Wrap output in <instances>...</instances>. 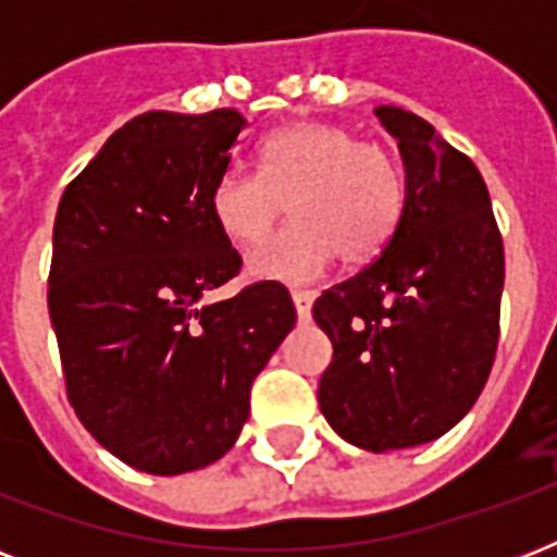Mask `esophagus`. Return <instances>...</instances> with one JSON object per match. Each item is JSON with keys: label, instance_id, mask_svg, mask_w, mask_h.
<instances>
[{"label": "esophagus", "instance_id": "obj_1", "mask_svg": "<svg viewBox=\"0 0 557 557\" xmlns=\"http://www.w3.org/2000/svg\"><path fill=\"white\" fill-rule=\"evenodd\" d=\"M292 300H295L297 318H300V321H309L314 304V292H309V288H295V292H292Z\"/></svg>", "mask_w": 557, "mask_h": 557}]
</instances>
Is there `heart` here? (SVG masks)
I'll use <instances>...</instances> for the list:
<instances>
[{
    "instance_id": "b5f03b06",
    "label": "heart",
    "mask_w": 557,
    "mask_h": 557,
    "mask_svg": "<svg viewBox=\"0 0 557 557\" xmlns=\"http://www.w3.org/2000/svg\"><path fill=\"white\" fill-rule=\"evenodd\" d=\"M288 199L292 225L248 257L265 280H309L335 257L361 265L393 239L405 178L379 144L321 121L280 126L257 147V176L225 170L208 190L210 219L239 248L260 243Z\"/></svg>"
}]
</instances>
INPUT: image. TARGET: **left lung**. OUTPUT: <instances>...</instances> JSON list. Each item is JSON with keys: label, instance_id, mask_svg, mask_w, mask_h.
<instances>
[{"label": "left lung", "instance_id": "8db88e82", "mask_svg": "<svg viewBox=\"0 0 557 557\" xmlns=\"http://www.w3.org/2000/svg\"><path fill=\"white\" fill-rule=\"evenodd\" d=\"M405 161V210L387 248L314 300L332 341L318 405L356 448L440 440L483 393L500 338L506 260L474 161L424 117L375 109Z\"/></svg>", "mask_w": 557, "mask_h": 557}]
</instances>
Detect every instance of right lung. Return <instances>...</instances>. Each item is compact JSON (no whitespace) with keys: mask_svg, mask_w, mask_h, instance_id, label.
Here are the masks:
<instances>
[{"mask_svg":"<svg viewBox=\"0 0 557 557\" xmlns=\"http://www.w3.org/2000/svg\"><path fill=\"white\" fill-rule=\"evenodd\" d=\"M243 129L236 109L144 112L57 208L48 314L65 393L83 428L147 474H187L231 450L253 379L295 330L274 280L208 304L243 269L208 210Z\"/></svg>","mask_w":557,"mask_h":557,"instance_id":"obj_1","label":"right lung"}]
</instances>
